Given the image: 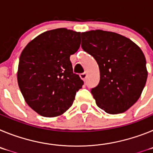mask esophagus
Here are the masks:
<instances>
[{
	"mask_svg": "<svg viewBox=\"0 0 153 153\" xmlns=\"http://www.w3.org/2000/svg\"><path fill=\"white\" fill-rule=\"evenodd\" d=\"M79 76H80V78L82 79H85L86 78V76H87V74H86V72L83 73V74H81L80 75H79Z\"/></svg>",
	"mask_w": 153,
	"mask_h": 153,
	"instance_id": "34e87169",
	"label": "esophagus"
}]
</instances>
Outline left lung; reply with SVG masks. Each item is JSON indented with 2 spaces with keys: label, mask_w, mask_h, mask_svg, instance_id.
Returning <instances> with one entry per match:
<instances>
[{
  "label": "left lung",
  "mask_w": 153,
  "mask_h": 153,
  "mask_svg": "<svg viewBox=\"0 0 153 153\" xmlns=\"http://www.w3.org/2000/svg\"><path fill=\"white\" fill-rule=\"evenodd\" d=\"M81 37L82 48L100 68V83L91 90L97 105L109 114L126 111L139 100L146 83L142 50L130 39L110 31H86Z\"/></svg>",
  "instance_id": "1"
}]
</instances>
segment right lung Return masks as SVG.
I'll list each match as a JSON object with an SVG mask.
<instances>
[{
    "label": "right lung",
    "mask_w": 153,
    "mask_h": 153,
    "mask_svg": "<svg viewBox=\"0 0 153 153\" xmlns=\"http://www.w3.org/2000/svg\"><path fill=\"white\" fill-rule=\"evenodd\" d=\"M80 46V32L67 28L46 31L24 47L17 83L28 106L45 117L62 115L83 85L73 72L70 55Z\"/></svg>",
    "instance_id": "right-lung-1"
}]
</instances>
